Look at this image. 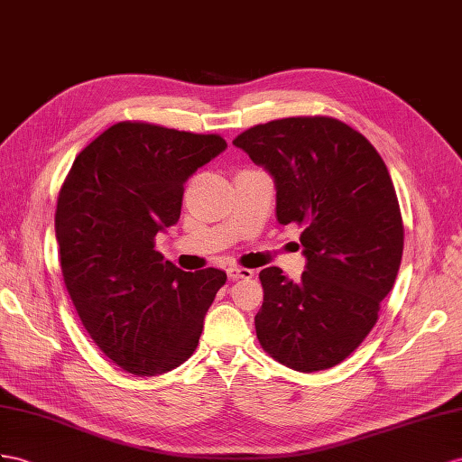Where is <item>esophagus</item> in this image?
Returning a JSON list of instances; mask_svg holds the SVG:
<instances>
[{
	"instance_id": "1",
	"label": "esophagus",
	"mask_w": 462,
	"mask_h": 462,
	"mask_svg": "<svg viewBox=\"0 0 462 462\" xmlns=\"http://www.w3.org/2000/svg\"><path fill=\"white\" fill-rule=\"evenodd\" d=\"M254 271L245 267H228V279L230 281H240V279H252Z\"/></svg>"
}]
</instances>
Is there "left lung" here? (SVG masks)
Wrapping results in <instances>:
<instances>
[{"instance_id":"8db88e82","label":"left lung","mask_w":462,"mask_h":462,"mask_svg":"<svg viewBox=\"0 0 462 462\" xmlns=\"http://www.w3.org/2000/svg\"><path fill=\"white\" fill-rule=\"evenodd\" d=\"M234 146L273 177L277 220L304 228L300 281L279 267L259 273V344L294 371L329 369L361 346L394 287L404 226L390 173L369 140L332 116L257 125Z\"/></svg>"}]
</instances>
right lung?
Here are the masks:
<instances>
[{"instance_id":"right-lung-1","label":"right lung","mask_w":462,"mask_h":462,"mask_svg":"<svg viewBox=\"0 0 462 462\" xmlns=\"http://www.w3.org/2000/svg\"><path fill=\"white\" fill-rule=\"evenodd\" d=\"M218 134L116 123L78 153L54 228L69 299L107 357L140 376L191 357L226 273H187L153 250L180 220L183 185L220 152Z\"/></svg>"}]
</instances>
